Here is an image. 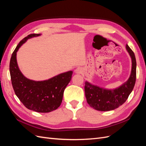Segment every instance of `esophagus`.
Wrapping results in <instances>:
<instances>
[{"instance_id":"1","label":"esophagus","mask_w":146,"mask_h":146,"mask_svg":"<svg viewBox=\"0 0 146 146\" xmlns=\"http://www.w3.org/2000/svg\"><path fill=\"white\" fill-rule=\"evenodd\" d=\"M75 72H76V74H82L83 72V70L81 68H78L75 70Z\"/></svg>"}]
</instances>
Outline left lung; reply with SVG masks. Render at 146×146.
I'll return each instance as SVG.
<instances>
[{"label":"left lung","instance_id":"obj_1","mask_svg":"<svg viewBox=\"0 0 146 146\" xmlns=\"http://www.w3.org/2000/svg\"><path fill=\"white\" fill-rule=\"evenodd\" d=\"M126 48L131 58L132 67L130 78L122 86L108 90L85 82V92L88 104L99 111H110L122 105L129 98L136 82V61L134 52L127 44Z\"/></svg>","mask_w":146,"mask_h":146}]
</instances>
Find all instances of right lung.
I'll return each mask as SVG.
<instances>
[{
	"label": "right lung",
	"instance_id": "obj_1",
	"mask_svg": "<svg viewBox=\"0 0 146 146\" xmlns=\"http://www.w3.org/2000/svg\"><path fill=\"white\" fill-rule=\"evenodd\" d=\"M39 35H29L19 42L11 57L10 72L13 90L25 107L36 112L48 113L58 108L62 102L63 92L71 80L72 71L41 82L29 80L23 76L17 64L16 52L28 39Z\"/></svg>",
	"mask_w": 146,
	"mask_h": 146
}]
</instances>
